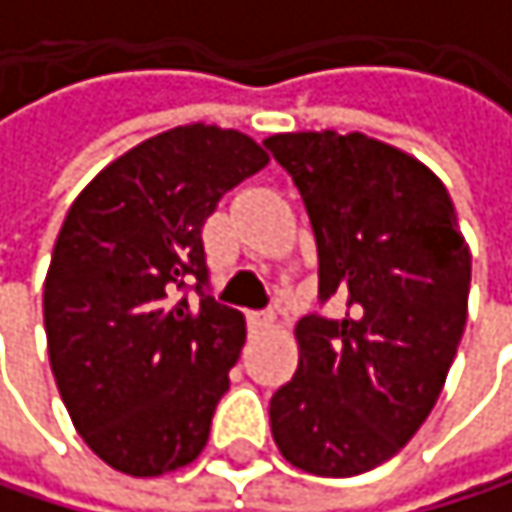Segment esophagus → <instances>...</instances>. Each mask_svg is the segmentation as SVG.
I'll use <instances>...</instances> for the list:
<instances>
[{"label": "esophagus", "instance_id": "34e87169", "mask_svg": "<svg viewBox=\"0 0 512 512\" xmlns=\"http://www.w3.org/2000/svg\"><path fill=\"white\" fill-rule=\"evenodd\" d=\"M272 320H275V317H272V314H269V311H249V329H252V332H266V329H269V326H272Z\"/></svg>", "mask_w": 512, "mask_h": 512}]
</instances>
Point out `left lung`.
I'll use <instances>...</instances> for the list:
<instances>
[{"label": "left lung", "instance_id": "1", "mask_svg": "<svg viewBox=\"0 0 512 512\" xmlns=\"http://www.w3.org/2000/svg\"><path fill=\"white\" fill-rule=\"evenodd\" d=\"M293 177L338 320L296 323L299 367L269 400L281 457L320 477L391 460L433 412L457 356L471 252L445 183L364 133H278L263 142Z\"/></svg>", "mask_w": 512, "mask_h": 512}]
</instances>
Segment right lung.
<instances>
[{"label":"right lung","mask_w":512,"mask_h":512,"mask_svg":"<svg viewBox=\"0 0 512 512\" xmlns=\"http://www.w3.org/2000/svg\"><path fill=\"white\" fill-rule=\"evenodd\" d=\"M266 162L240 130L174 127L109 162L64 216L44 281L50 367L76 433L115 471L159 477L207 445L246 317L204 293L201 228ZM186 283L198 300L179 296Z\"/></svg>","instance_id":"right-lung-1"}]
</instances>
